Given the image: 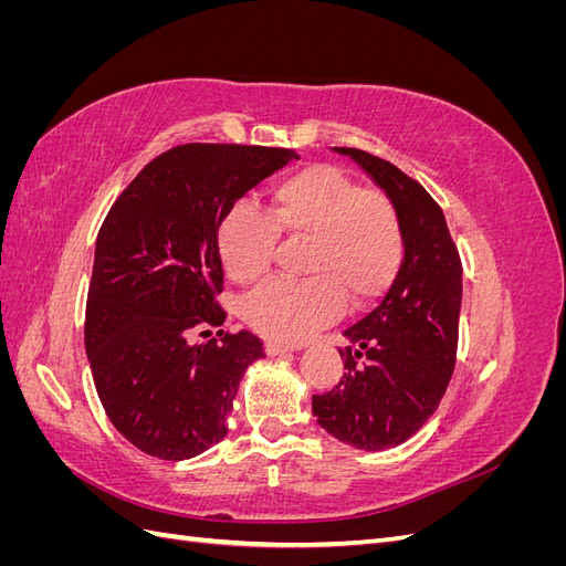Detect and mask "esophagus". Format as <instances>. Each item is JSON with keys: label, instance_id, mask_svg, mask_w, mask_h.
Wrapping results in <instances>:
<instances>
[{"label": "esophagus", "instance_id": "esophagus-1", "mask_svg": "<svg viewBox=\"0 0 566 566\" xmlns=\"http://www.w3.org/2000/svg\"><path fill=\"white\" fill-rule=\"evenodd\" d=\"M264 352H266V356H283V354L293 352V349L285 347V345H279V342H266V345H264Z\"/></svg>", "mask_w": 566, "mask_h": 566}]
</instances>
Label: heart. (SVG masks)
<instances>
[{
    "label": "heart",
    "mask_w": 566,
    "mask_h": 566,
    "mask_svg": "<svg viewBox=\"0 0 566 566\" xmlns=\"http://www.w3.org/2000/svg\"><path fill=\"white\" fill-rule=\"evenodd\" d=\"M279 233L310 238L302 281L273 279L243 304L260 335L302 342L352 306L378 300L403 262L401 219L389 196L361 188L335 167L314 165L271 186L269 214L235 205L217 227V252L229 279L250 285L271 266Z\"/></svg>",
    "instance_id": "obj_1"
}]
</instances>
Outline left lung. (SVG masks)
<instances>
[{
  "mask_svg": "<svg viewBox=\"0 0 566 566\" xmlns=\"http://www.w3.org/2000/svg\"><path fill=\"white\" fill-rule=\"evenodd\" d=\"M361 165L394 202L403 262L382 302L345 331V375L314 394L325 432L354 449L399 447L432 418L455 368L462 264L437 200L391 163L358 148H335Z\"/></svg>",
  "mask_w": 566,
  "mask_h": 566,
  "instance_id": "left-lung-1",
  "label": "left lung"
}]
</instances>
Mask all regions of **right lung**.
<instances>
[{
    "label": "right lung",
    "mask_w": 566,
    "mask_h": 566,
    "mask_svg": "<svg viewBox=\"0 0 566 566\" xmlns=\"http://www.w3.org/2000/svg\"><path fill=\"white\" fill-rule=\"evenodd\" d=\"M295 158L290 148L175 146L134 177L101 224L84 347L106 416L139 451L186 460L227 437L238 385L264 349L248 331L210 337L227 321L217 227Z\"/></svg>",
    "instance_id": "right-lung-1"
}]
</instances>
